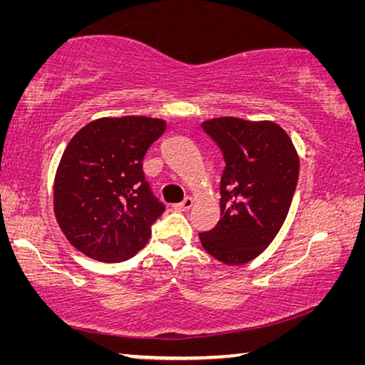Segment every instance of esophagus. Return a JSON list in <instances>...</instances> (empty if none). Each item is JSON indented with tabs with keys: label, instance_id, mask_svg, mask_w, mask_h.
<instances>
[{
	"label": "esophagus",
	"instance_id": "34e87169",
	"mask_svg": "<svg viewBox=\"0 0 365 365\" xmlns=\"http://www.w3.org/2000/svg\"><path fill=\"white\" fill-rule=\"evenodd\" d=\"M191 206H193V197L187 196L182 202H177V205H174V209H177V211H187V209H190Z\"/></svg>",
	"mask_w": 365,
	"mask_h": 365
}]
</instances>
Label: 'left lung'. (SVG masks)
<instances>
[{"instance_id":"left-lung-1","label":"left lung","mask_w":365,"mask_h":365,"mask_svg":"<svg viewBox=\"0 0 365 365\" xmlns=\"http://www.w3.org/2000/svg\"><path fill=\"white\" fill-rule=\"evenodd\" d=\"M224 154L220 220L200 233L202 248L228 265L267 248L287 219L299 177L292 140L274 122L219 117L201 123Z\"/></svg>"}]
</instances>
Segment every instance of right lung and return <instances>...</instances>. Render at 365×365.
<instances>
[{"instance_id": "1", "label": "right lung", "mask_w": 365, "mask_h": 365, "mask_svg": "<svg viewBox=\"0 0 365 365\" xmlns=\"http://www.w3.org/2000/svg\"><path fill=\"white\" fill-rule=\"evenodd\" d=\"M164 130L151 117H104L69 141L54 178V214L83 255L120 262L148 243L165 206L145 178L143 158Z\"/></svg>"}]
</instances>
